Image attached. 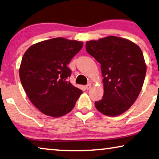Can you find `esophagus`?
<instances>
[{"instance_id":"34e87169","label":"esophagus","mask_w":159,"mask_h":159,"mask_svg":"<svg viewBox=\"0 0 159 159\" xmlns=\"http://www.w3.org/2000/svg\"><path fill=\"white\" fill-rule=\"evenodd\" d=\"M91 84H88L86 86V89L87 90H89L90 89H91Z\"/></svg>"}]
</instances>
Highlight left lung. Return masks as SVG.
Returning a JSON list of instances; mask_svg holds the SVG:
<instances>
[{
    "mask_svg": "<svg viewBox=\"0 0 159 159\" xmlns=\"http://www.w3.org/2000/svg\"><path fill=\"white\" fill-rule=\"evenodd\" d=\"M88 53L101 64L104 93L95 102L108 116L124 113L136 101L145 79L146 65L142 51L129 40L108 36L87 41Z\"/></svg>",
    "mask_w": 159,
    "mask_h": 159,
    "instance_id": "left-lung-1",
    "label": "left lung"
}]
</instances>
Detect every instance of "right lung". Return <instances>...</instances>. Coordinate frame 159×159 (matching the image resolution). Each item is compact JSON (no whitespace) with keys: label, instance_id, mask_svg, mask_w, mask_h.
I'll list each match as a JSON object with an SVG mask.
<instances>
[{"label":"right lung","instance_id":"1","mask_svg":"<svg viewBox=\"0 0 159 159\" xmlns=\"http://www.w3.org/2000/svg\"><path fill=\"white\" fill-rule=\"evenodd\" d=\"M83 42L55 38L33 45L23 56L19 75L31 103L44 114L61 117L70 112L82 91L68 81L67 65Z\"/></svg>","mask_w":159,"mask_h":159}]
</instances>
